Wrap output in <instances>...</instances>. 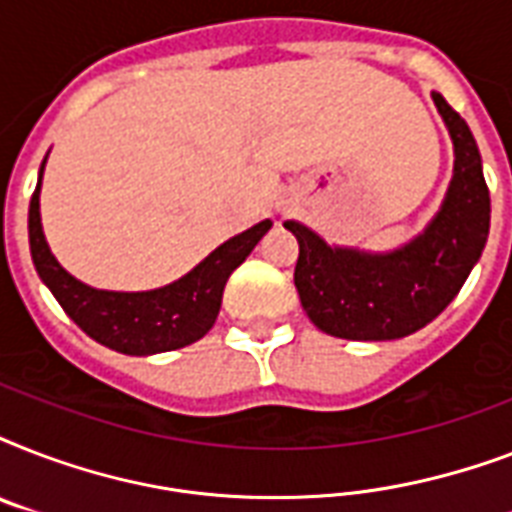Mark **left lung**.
<instances>
[{
    "label": "left lung",
    "mask_w": 512,
    "mask_h": 512,
    "mask_svg": "<svg viewBox=\"0 0 512 512\" xmlns=\"http://www.w3.org/2000/svg\"><path fill=\"white\" fill-rule=\"evenodd\" d=\"M454 146L452 183L422 233L388 252L327 244L308 225L287 220L300 257L295 287L308 319L342 340H398L428 327L452 303L489 236L492 201L476 138L457 111L433 92Z\"/></svg>",
    "instance_id": "obj_1"
}]
</instances>
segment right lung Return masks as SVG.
<instances>
[{"mask_svg": "<svg viewBox=\"0 0 512 512\" xmlns=\"http://www.w3.org/2000/svg\"><path fill=\"white\" fill-rule=\"evenodd\" d=\"M47 156L39 167L36 191L28 207V244L39 279L50 289L60 308L71 316L84 335L124 353V356H154L191 345L215 327L225 281L271 231V220L252 225L239 236L209 252L196 268L172 284L146 292H114L84 284L63 268L44 239L39 193Z\"/></svg>", "mask_w": 512, "mask_h": 512, "instance_id": "1", "label": "right lung"}]
</instances>
